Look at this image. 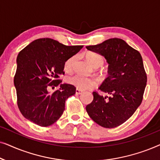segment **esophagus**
I'll list each match as a JSON object with an SVG mask.
<instances>
[{
  "mask_svg": "<svg viewBox=\"0 0 160 160\" xmlns=\"http://www.w3.org/2000/svg\"><path fill=\"white\" fill-rule=\"evenodd\" d=\"M82 92H83V90H82V89H76V93L78 94V95H80V94H82Z\"/></svg>",
  "mask_w": 160,
  "mask_h": 160,
  "instance_id": "obj_1",
  "label": "esophagus"
}]
</instances>
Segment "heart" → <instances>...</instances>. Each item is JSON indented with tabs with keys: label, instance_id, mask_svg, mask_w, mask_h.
<instances>
[{
	"label": "heart",
	"instance_id": "obj_1",
	"mask_svg": "<svg viewBox=\"0 0 160 160\" xmlns=\"http://www.w3.org/2000/svg\"><path fill=\"white\" fill-rule=\"evenodd\" d=\"M86 58L89 62L95 68H98L103 64L104 60L101 55L93 52H87L86 54ZM76 60V57H72L66 60L64 64V70L69 72L73 68V63ZM66 82L68 84L76 87L77 89H87L93 88L97 84V81L95 78L92 77H84L78 74L69 76L66 78Z\"/></svg>",
	"mask_w": 160,
	"mask_h": 160
}]
</instances>
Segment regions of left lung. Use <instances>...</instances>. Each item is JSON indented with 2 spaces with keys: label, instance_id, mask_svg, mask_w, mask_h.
<instances>
[{
  "label": "left lung",
  "instance_id": "8db88e82",
  "mask_svg": "<svg viewBox=\"0 0 160 160\" xmlns=\"http://www.w3.org/2000/svg\"><path fill=\"white\" fill-rule=\"evenodd\" d=\"M86 48L104 56L109 65L108 76L99 87L109 96L93 92L87 112L102 128H117L132 117L143 100L147 82L143 59L138 51L117 38Z\"/></svg>",
  "mask_w": 160,
  "mask_h": 160
}]
</instances>
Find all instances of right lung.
I'll return each instance as SVG.
<instances>
[{
    "label": "right lung",
    "instance_id": "obj_1",
    "mask_svg": "<svg viewBox=\"0 0 160 160\" xmlns=\"http://www.w3.org/2000/svg\"><path fill=\"white\" fill-rule=\"evenodd\" d=\"M83 46H66L49 38L36 39L21 50L17 58L14 83L17 106L24 117L41 127L56 122L65 111V100L76 93L71 84H60L67 60ZM60 89L49 93V87Z\"/></svg>",
    "mask_w": 160,
    "mask_h": 160
}]
</instances>
